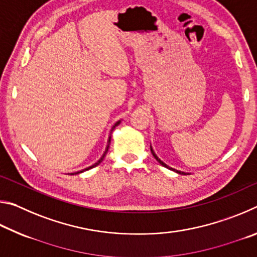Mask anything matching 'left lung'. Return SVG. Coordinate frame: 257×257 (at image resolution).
<instances>
[{"instance_id": "8db88e82", "label": "left lung", "mask_w": 257, "mask_h": 257, "mask_svg": "<svg viewBox=\"0 0 257 257\" xmlns=\"http://www.w3.org/2000/svg\"><path fill=\"white\" fill-rule=\"evenodd\" d=\"M151 152H152V154H153V156H154V159L158 161V162L161 164V165H163L164 168H167V169H170V170H172V171H175V172H177V173H179V175H189V173H186V172H182V171H179V170H176V169H173V168H170L169 167L168 164H165L163 161H161L159 158H158V155L155 154V152L153 151V149H152V146H151Z\"/></svg>"}]
</instances>
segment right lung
Wrapping results in <instances>:
<instances>
[{
  "label": "right lung",
  "instance_id": "right-lung-1",
  "mask_svg": "<svg viewBox=\"0 0 257 257\" xmlns=\"http://www.w3.org/2000/svg\"><path fill=\"white\" fill-rule=\"evenodd\" d=\"M120 122H121V120H119V121H116V122L114 123V125H113L112 127V129H111V134H112V132L113 130H114V128L116 127V125H119L120 124ZM111 134H110V136H108V141H107V145H106V149H105V151H104V153H103V155L101 156V159H99L96 163H94L93 165H90V167H88V168H86V169H84V170H81V171H77V172H73V173H69V175H79V173H81V172H84V171H87V170H89V169H93V168H95V167H97V165L102 162V161L104 160V158H105V155H106V153H107V151H108V147H110V143H111Z\"/></svg>",
  "mask_w": 257,
  "mask_h": 257
}]
</instances>
